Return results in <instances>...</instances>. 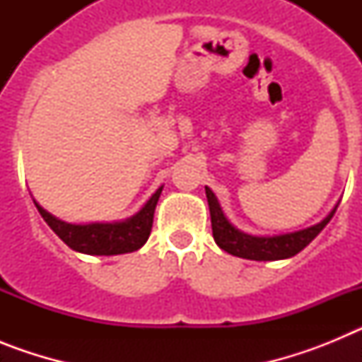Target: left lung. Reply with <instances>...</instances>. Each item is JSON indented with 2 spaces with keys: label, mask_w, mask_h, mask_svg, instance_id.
I'll return each mask as SVG.
<instances>
[{
  "label": "left lung",
  "mask_w": 362,
  "mask_h": 362,
  "mask_svg": "<svg viewBox=\"0 0 362 362\" xmlns=\"http://www.w3.org/2000/svg\"><path fill=\"white\" fill-rule=\"evenodd\" d=\"M204 190H206V199H209L214 241L228 254L235 255V257L250 259V261H277V259L293 257L317 238L319 232L330 223L335 210H337V206H335L321 223L308 226L305 230L283 233V235H272V238L270 235L261 238V235H250V233H245L235 228L221 210L216 194L209 187H204Z\"/></svg>",
  "instance_id": "obj_1"
}]
</instances>
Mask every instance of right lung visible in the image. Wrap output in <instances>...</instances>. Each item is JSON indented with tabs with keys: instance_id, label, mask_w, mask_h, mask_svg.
Returning a JSON list of instances; mask_svg holds the SVG:
<instances>
[{
	"instance_id": "add662e5",
	"label": "right lung",
	"mask_w": 362,
	"mask_h": 362,
	"mask_svg": "<svg viewBox=\"0 0 362 362\" xmlns=\"http://www.w3.org/2000/svg\"><path fill=\"white\" fill-rule=\"evenodd\" d=\"M163 187L156 190L152 197L145 203L136 216L116 223H88V225H72L57 219L43 206L34 201L37 212L45 223L56 232V235L72 250L88 255H119L139 250L146 243L152 230L153 212L161 196Z\"/></svg>"
}]
</instances>
